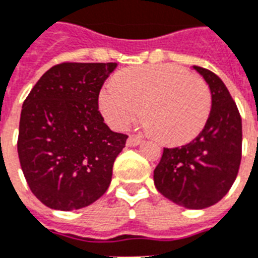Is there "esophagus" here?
<instances>
[{
	"label": "esophagus",
	"mask_w": 258,
	"mask_h": 258,
	"mask_svg": "<svg viewBox=\"0 0 258 258\" xmlns=\"http://www.w3.org/2000/svg\"><path fill=\"white\" fill-rule=\"evenodd\" d=\"M141 143V139L140 137H137V136H129L126 140V145L127 147H136V145H139V144Z\"/></svg>",
	"instance_id": "34e87169"
}]
</instances>
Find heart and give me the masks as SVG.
Wrapping results in <instances>:
<instances>
[{
    "mask_svg": "<svg viewBox=\"0 0 258 258\" xmlns=\"http://www.w3.org/2000/svg\"><path fill=\"white\" fill-rule=\"evenodd\" d=\"M99 110L115 131L126 129L141 111L148 133L169 145L192 141L211 113V91L203 79L173 64H147L123 70L103 86Z\"/></svg>",
    "mask_w": 258,
    "mask_h": 258,
    "instance_id": "obj_1",
    "label": "heart"
}]
</instances>
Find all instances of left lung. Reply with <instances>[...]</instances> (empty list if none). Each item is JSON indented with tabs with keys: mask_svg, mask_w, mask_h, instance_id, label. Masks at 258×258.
<instances>
[{
	"mask_svg": "<svg viewBox=\"0 0 258 258\" xmlns=\"http://www.w3.org/2000/svg\"><path fill=\"white\" fill-rule=\"evenodd\" d=\"M194 69L210 87V117L191 143L164 148L153 180L169 201L199 210L221 201L234 183L242 153V121L221 78L203 67Z\"/></svg>",
	"mask_w": 258,
	"mask_h": 258,
	"instance_id": "left-lung-1",
	"label": "left lung"
}]
</instances>
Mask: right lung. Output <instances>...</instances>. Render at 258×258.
I'll list each match as a JSON object with an SVG mask.
<instances>
[{
    "label": "right lung",
    "mask_w": 258,
    "mask_h": 258,
    "mask_svg": "<svg viewBox=\"0 0 258 258\" xmlns=\"http://www.w3.org/2000/svg\"><path fill=\"white\" fill-rule=\"evenodd\" d=\"M117 63H60L33 86L20 117V164L29 188L55 210L82 209L106 192L127 136L98 110L102 86Z\"/></svg>",
    "instance_id": "right-lung-1"
}]
</instances>
